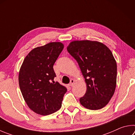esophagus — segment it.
Returning <instances> with one entry per match:
<instances>
[{
  "label": "esophagus",
  "mask_w": 135,
  "mask_h": 135,
  "mask_svg": "<svg viewBox=\"0 0 135 135\" xmlns=\"http://www.w3.org/2000/svg\"><path fill=\"white\" fill-rule=\"evenodd\" d=\"M74 79H71L70 80V84H69V85L70 86H73V84H74Z\"/></svg>",
  "instance_id": "obj_1"
}]
</instances>
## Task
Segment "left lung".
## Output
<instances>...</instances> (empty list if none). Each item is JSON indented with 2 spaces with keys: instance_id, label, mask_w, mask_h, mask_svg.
Returning a JSON list of instances; mask_svg holds the SVG:
<instances>
[{
  "instance_id": "left-lung-1",
  "label": "left lung",
  "mask_w": 135,
  "mask_h": 135,
  "mask_svg": "<svg viewBox=\"0 0 135 135\" xmlns=\"http://www.w3.org/2000/svg\"><path fill=\"white\" fill-rule=\"evenodd\" d=\"M67 50L77 61L86 83L81 104L93 110L106 106L116 85L117 64L111 51L103 44L88 40L73 41Z\"/></svg>"
}]
</instances>
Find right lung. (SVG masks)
Here are the masks:
<instances>
[{"label": "right lung", "instance_id": "obj_1", "mask_svg": "<svg viewBox=\"0 0 135 135\" xmlns=\"http://www.w3.org/2000/svg\"><path fill=\"white\" fill-rule=\"evenodd\" d=\"M64 48L61 42H51L33 49L23 60L19 84L27 105L36 113L45 116L59 110L67 89L54 82L53 66Z\"/></svg>", "mask_w": 135, "mask_h": 135}]
</instances>
